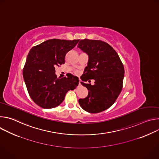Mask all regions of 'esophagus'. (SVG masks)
Masks as SVG:
<instances>
[{"label":"esophagus","instance_id":"obj_1","mask_svg":"<svg viewBox=\"0 0 159 159\" xmlns=\"http://www.w3.org/2000/svg\"><path fill=\"white\" fill-rule=\"evenodd\" d=\"M79 85H81V84H80V80L79 81Z\"/></svg>","mask_w":159,"mask_h":159}]
</instances>
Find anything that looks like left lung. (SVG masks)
Listing matches in <instances>:
<instances>
[{
    "instance_id": "8db88e82",
    "label": "left lung",
    "mask_w": 159,
    "mask_h": 159,
    "mask_svg": "<svg viewBox=\"0 0 159 159\" xmlns=\"http://www.w3.org/2000/svg\"><path fill=\"white\" fill-rule=\"evenodd\" d=\"M77 47L89 55L87 66L80 77L81 84L89 93L85 98L79 100V104L90 113L102 112L114 104L121 91L123 64L116 52L104 41L84 39ZM89 79L95 80L94 85L84 83Z\"/></svg>"
}]
</instances>
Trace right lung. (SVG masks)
<instances>
[{
	"label": "right lung",
	"instance_id": "add662e5",
	"mask_svg": "<svg viewBox=\"0 0 159 159\" xmlns=\"http://www.w3.org/2000/svg\"><path fill=\"white\" fill-rule=\"evenodd\" d=\"M80 39H52L33 47L23 69V77L31 99L39 107L50 109L59 106L66 93L75 89L79 78L73 75L57 78L55 66L65 63V58Z\"/></svg>",
	"mask_w": 159,
	"mask_h": 159
}]
</instances>
